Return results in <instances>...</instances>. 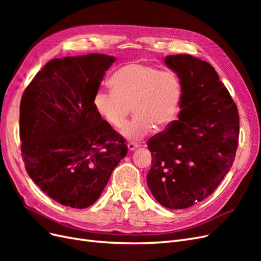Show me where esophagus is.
<instances>
[{"mask_svg": "<svg viewBox=\"0 0 261 261\" xmlns=\"http://www.w3.org/2000/svg\"><path fill=\"white\" fill-rule=\"evenodd\" d=\"M127 146H128V149L130 150V151H133V150H135V149L140 147V145L137 144V143H129Z\"/></svg>", "mask_w": 261, "mask_h": 261, "instance_id": "obj_1", "label": "esophagus"}]
</instances>
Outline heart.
<instances>
[{"label": "heart", "mask_w": 261, "mask_h": 261, "mask_svg": "<svg viewBox=\"0 0 261 261\" xmlns=\"http://www.w3.org/2000/svg\"><path fill=\"white\" fill-rule=\"evenodd\" d=\"M110 85L112 91L94 93L92 107L112 128L122 127L132 107L135 115L121 132L125 138H143L154 126L168 127L175 120L181 94L175 73L134 62L116 70Z\"/></svg>", "instance_id": "1"}]
</instances>
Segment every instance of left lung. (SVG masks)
<instances>
[{
	"mask_svg": "<svg viewBox=\"0 0 261 261\" xmlns=\"http://www.w3.org/2000/svg\"><path fill=\"white\" fill-rule=\"evenodd\" d=\"M164 63L181 86L178 121L148 140L152 165L147 185L169 209L210 196L232 168L240 133L238 108L209 63L188 54Z\"/></svg>",
	"mask_w": 261,
	"mask_h": 261,
	"instance_id": "8db88e82",
	"label": "left lung"
}]
</instances>
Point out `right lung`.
I'll return each instance as SVG.
<instances>
[{
	"instance_id": "right-lung-1",
	"label": "right lung",
	"mask_w": 261,
	"mask_h": 261,
	"mask_svg": "<svg viewBox=\"0 0 261 261\" xmlns=\"http://www.w3.org/2000/svg\"><path fill=\"white\" fill-rule=\"evenodd\" d=\"M114 57L53 59L20 101L21 153L29 177L63 206L97 201L127 153L124 139L96 113L92 98Z\"/></svg>"
}]
</instances>
